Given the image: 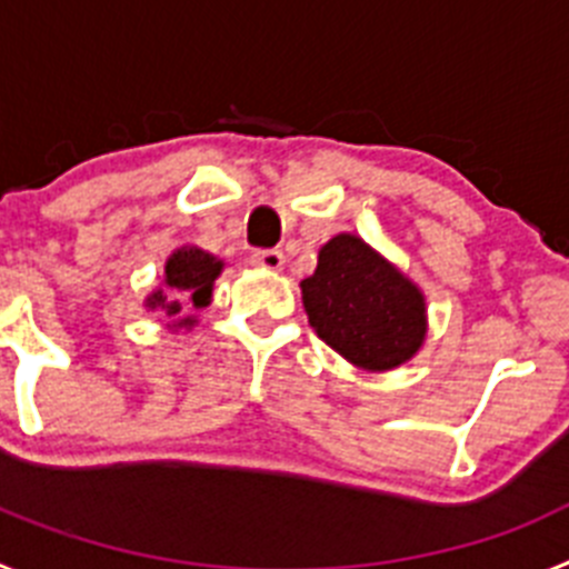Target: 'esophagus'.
<instances>
[{
	"label": "esophagus",
	"mask_w": 569,
	"mask_h": 569,
	"mask_svg": "<svg viewBox=\"0 0 569 569\" xmlns=\"http://www.w3.org/2000/svg\"><path fill=\"white\" fill-rule=\"evenodd\" d=\"M250 264L259 270H268V273H279L281 264H284V256H281V250H261V253L250 256Z\"/></svg>",
	"instance_id": "obj_1"
}]
</instances>
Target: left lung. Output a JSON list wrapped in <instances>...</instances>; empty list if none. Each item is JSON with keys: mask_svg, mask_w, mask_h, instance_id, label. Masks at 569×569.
<instances>
[{"mask_svg": "<svg viewBox=\"0 0 569 569\" xmlns=\"http://www.w3.org/2000/svg\"><path fill=\"white\" fill-rule=\"evenodd\" d=\"M301 301L319 339L370 373L405 365L425 345V293L353 233L333 236L319 250Z\"/></svg>", "mask_w": 569, "mask_h": 569, "instance_id": "left-lung-1", "label": "left lung"}]
</instances>
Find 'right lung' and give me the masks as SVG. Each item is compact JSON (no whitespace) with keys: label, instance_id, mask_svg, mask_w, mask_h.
<instances>
[{"label":"right lung","instance_id":"1","mask_svg":"<svg viewBox=\"0 0 569 569\" xmlns=\"http://www.w3.org/2000/svg\"><path fill=\"white\" fill-rule=\"evenodd\" d=\"M222 273V261L204 253L202 248H179L164 264V284L148 296L150 310L164 316H182L184 310H202L210 305L213 281ZM193 316H184L173 328H193Z\"/></svg>","mask_w":569,"mask_h":569}]
</instances>
